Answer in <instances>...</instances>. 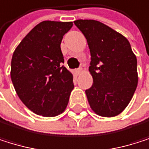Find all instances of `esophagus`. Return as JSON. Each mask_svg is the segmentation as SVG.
Segmentation results:
<instances>
[{"mask_svg": "<svg viewBox=\"0 0 149 149\" xmlns=\"http://www.w3.org/2000/svg\"><path fill=\"white\" fill-rule=\"evenodd\" d=\"M82 70H83L82 68H79V69L76 70V73H77V74H80V73L82 72Z\"/></svg>", "mask_w": 149, "mask_h": 149, "instance_id": "1", "label": "esophagus"}]
</instances>
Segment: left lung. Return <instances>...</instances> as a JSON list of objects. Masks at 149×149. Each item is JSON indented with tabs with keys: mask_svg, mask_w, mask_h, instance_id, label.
Wrapping results in <instances>:
<instances>
[{
	"mask_svg": "<svg viewBox=\"0 0 149 149\" xmlns=\"http://www.w3.org/2000/svg\"><path fill=\"white\" fill-rule=\"evenodd\" d=\"M91 54L89 71L93 86L86 90L91 109L111 118L129 104L138 85L137 59L128 40L95 20H76Z\"/></svg>",
	"mask_w": 149,
	"mask_h": 149,
	"instance_id": "8db88e82",
	"label": "left lung"
}]
</instances>
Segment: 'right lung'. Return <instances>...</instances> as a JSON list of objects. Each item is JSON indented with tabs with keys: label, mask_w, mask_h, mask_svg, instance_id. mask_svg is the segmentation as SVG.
I'll list each match as a JSON object with an SVG mask.
<instances>
[{
	"label": "right lung",
	"mask_w": 149,
	"mask_h": 149,
	"mask_svg": "<svg viewBox=\"0 0 149 149\" xmlns=\"http://www.w3.org/2000/svg\"><path fill=\"white\" fill-rule=\"evenodd\" d=\"M72 22L43 21L17 46L10 76L23 103L43 116H56L66 109L73 89V76L63 66V35Z\"/></svg>",
	"instance_id": "add662e5"
}]
</instances>
